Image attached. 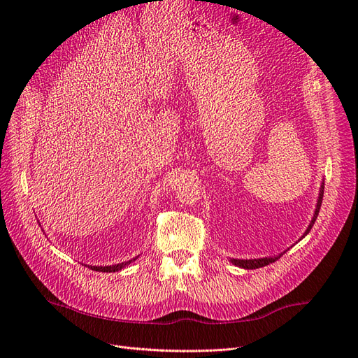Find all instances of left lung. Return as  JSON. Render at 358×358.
I'll return each mask as SVG.
<instances>
[{
	"instance_id": "1",
	"label": "left lung",
	"mask_w": 358,
	"mask_h": 358,
	"mask_svg": "<svg viewBox=\"0 0 358 358\" xmlns=\"http://www.w3.org/2000/svg\"><path fill=\"white\" fill-rule=\"evenodd\" d=\"M322 196H324V183L321 185V189H320V197H318V203H317V209H315V215H313V218H312V221H310V225L308 227V230H306V233H305V236L310 231V229L313 227V224H315V220H317V216H318V212H320V209H321V203H322ZM280 257V255H279ZM279 257H272V258H258V259H231V263H234L236 266H239V267H243V268H259V267H264V266H267V264H270V263H275L276 259L279 258Z\"/></svg>"
}]
</instances>
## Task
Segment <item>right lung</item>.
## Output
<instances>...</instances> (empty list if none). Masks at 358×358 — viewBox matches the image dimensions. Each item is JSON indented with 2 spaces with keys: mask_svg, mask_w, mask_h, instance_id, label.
Masks as SVG:
<instances>
[{
  "mask_svg": "<svg viewBox=\"0 0 358 358\" xmlns=\"http://www.w3.org/2000/svg\"><path fill=\"white\" fill-rule=\"evenodd\" d=\"M136 259V258H134ZM134 259H129V262H125V263H119V264H113V266H99V267H95V266H91V268L92 270H95V272H117V270H121L122 267H125V266H128L129 263L131 262H134Z\"/></svg>",
  "mask_w": 358,
  "mask_h": 358,
  "instance_id": "1",
  "label": "right lung"
}]
</instances>
